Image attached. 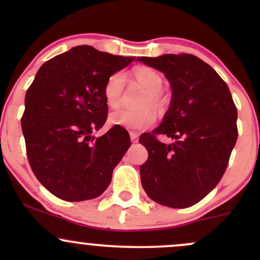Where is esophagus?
<instances>
[{"instance_id": "esophagus-1", "label": "esophagus", "mask_w": 260, "mask_h": 260, "mask_svg": "<svg viewBox=\"0 0 260 260\" xmlns=\"http://www.w3.org/2000/svg\"><path fill=\"white\" fill-rule=\"evenodd\" d=\"M129 137H131V140H132V143H137V142H138V134H137V133L131 132V133H129Z\"/></svg>"}]
</instances>
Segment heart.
Instances as JSON below:
<instances>
[{"label": "heart", "mask_w": 260, "mask_h": 260, "mask_svg": "<svg viewBox=\"0 0 260 260\" xmlns=\"http://www.w3.org/2000/svg\"><path fill=\"white\" fill-rule=\"evenodd\" d=\"M131 76L147 90V95L143 98L142 104H140V106H143L144 109H122L113 111L109 116V123L111 126L139 132V131L150 127L156 120L155 112L147 106L159 110L165 104V99L160 92L161 86H162V78L156 71L150 67H136L131 72ZM124 84H126V77L122 72L113 73L107 78L105 85H104V98H105L107 106L116 109L120 105Z\"/></svg>", "instance_id": "heart-1"}]
</instances>
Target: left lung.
<instances>
[{"mask_svg":"<svg viewBox=\"0 0 260 260\" xmlns=\"http://www.w3.org/2000/svg\"><path fill=\"white\" fill-rule=\"evenodd\" d=\"M138 61L161 71L172 90L160 126L139 138L149 154L140 166L142 186L161 205L192 207L216 187L228 168L238 136L237 109L228 84L197 56L168 53ZM160 134L175 143L159 142Z\"/></svg>","mask_w":260,"mask_h":260,"instance_id":"left-lung-1","label":"left lung"}]
</instances>
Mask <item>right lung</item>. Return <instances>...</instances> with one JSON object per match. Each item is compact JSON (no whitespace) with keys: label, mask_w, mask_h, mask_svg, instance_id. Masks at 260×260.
I'll list each match as a JSON object with an SVG mask.
<instances>
[{"label":"right lung","mask_w":260,"mask_h":260,"mask_svg":"<svg viewBox=\"0 0 260 260\" xmlns=\"http://www.w3.org/2000/svg\"><path fill=\"white\" fill-rule=\"evenodd\" d=\"M134 58L82 45L38 71L25 95L22 131L32 172L57 198L88 201L109 187L113 169L129 148V136L122 127L101 137L92 132L107 118V78Z\"/></svg>","instance_id":"add662e5"}]
</instances>
